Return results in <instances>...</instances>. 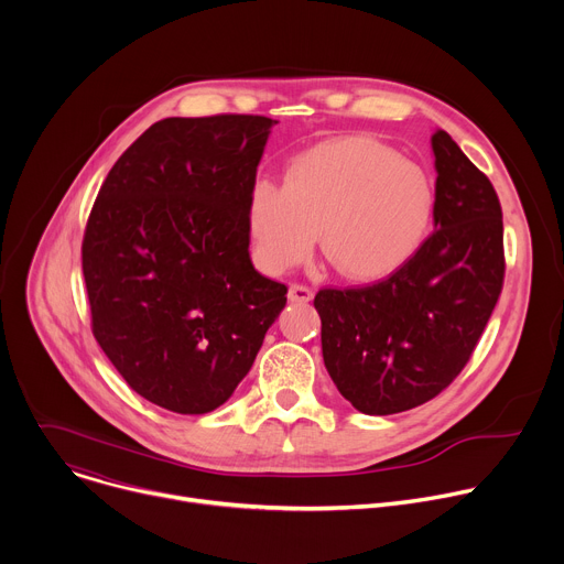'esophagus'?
Returning <instances> with one entry per match:
<instances>
[{
	"label": "esophagus",
	"mask_w": 564,
	"mask_h": 564,
	"mask_svg": "<svg viewBox=\"0 0 564 564\" xmlns=\"http://www.w3.org/2000/svg\"><path fill=\"white\" fill-rule=\"evenodd\" d=\"M312 296H314V292L307 285H301V283H292L290 290H288V299L292 303H307V301H312Z\"/></svg>",
	"instance_id": "1"
}]
</instances>
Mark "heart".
Instances as JSON below:
<instances>
[{
	"label": "heart",
	"mask_w": 564,
	"mask_h": 564,
	"mask_svg": "<svg viewBox=\"0 0 564 564\" xmlns=\"http://www.w3.org/2000/svg\"><path fill=\"white\" fill-rule=\"evenodd\" d=\"M433 214L429 174L368 135L318 142L290 160L283 185L259 176L248 192L252 254L268 274L303 263L318 234L341 276H388L422 248Z\"/></svg>",
	"instance_id": "b5f03b06"
}]
</instances>
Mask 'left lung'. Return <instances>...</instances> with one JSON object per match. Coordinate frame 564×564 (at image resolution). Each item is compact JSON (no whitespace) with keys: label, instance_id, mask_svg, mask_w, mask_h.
I'll return each mask as SVG.
<instances>
[{"label":"left lung","instance_id":"8db88e82","mask_svg":"<svg viewBox=\"0 0 564 564\" xmlns=\"http://www.w3.org/2000/svg\"><path fill=\"white\" fill-rule=\"evenodd\" d=\"M435 231L388 279L314 296L326 368L366 415L411 411L468 364L505 283L502 207L491 181L442 129Z\"/></svg>","mask_w":564,"mask_h":564}]
</instances>
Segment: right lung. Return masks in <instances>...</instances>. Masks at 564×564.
<instances>
[{
	"mask_svg": "<svg viewBox=\"0 0 564 564\" xmlns=\"http://www.w3.org/2000/svg\"><path fill=\"white\" fill-rule=\"evenodd\" d=\"M276 120L151 124L111 167L83 240L91 330L151 404L203 415L231 397L288 288L250 259L248 192Z\"/></svg>",
	"mask_w": 564,
	"mask_h": 564,
	"instance_id": "obj_1",
	"label": "right lung"
}]
</instances>
